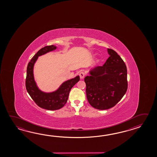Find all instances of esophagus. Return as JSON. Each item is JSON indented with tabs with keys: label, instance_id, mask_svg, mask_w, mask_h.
<instances>
[{
	"label": "esophagus",
	"instance_id": "obj_1",
	"mask_svg": "<svg viewBox=\"0 0 157 157\" xmlns=\"http://www.w3.org/2000/svg\"><path fill=\"white\" fill-rule=\"evenodd\" d=\"M79 76H80L81 79H83V78L85 76V74L83 72H80V74H79Z\"/></svg>",
	"mask_w": 157,
	"mask_h": 157
}]
</instances>
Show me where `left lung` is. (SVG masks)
<instances>
[{
    "label": "left lung",
    "mask_w": 157,
    "mask_h": 157,
    "mask_svg": "<svg viewBox=\"0 0 157 157\" xmlns=\"http://www.w3.org/2000/svg\"><path fill=\"white\" fill-rule=\"evenodd\" d=\"M109 57L102 66L95 67L90 76L85 77L86 93L89 103L97 109L113 107L124 97L127 90V68L120 56L108 49Z\"/></svg>",
    "instance_id": "8db88e82"
}]
</instances>
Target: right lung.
<instances>
[{"label":"right lung","instance_id":"1","mask_svg":"<svg viewBox=\"0 0 157 157\" xmlns=\"http://www.w3.org/2000/svg\"><path fill=\"white\" fill-rule=\"evenodd\" d=\"M57 47L52 45L44 47L39 50L28 63L27 67L26 88L30 97L37 105L47 110L59 109L66 103L71 89L80 80L79 76L64 82L56 91L52 93H44L37 87L34 80L33 69L34 64L38 57L56 49Z\"/></svg>","mask_w":157,"mask_h":157}]
</instances>
